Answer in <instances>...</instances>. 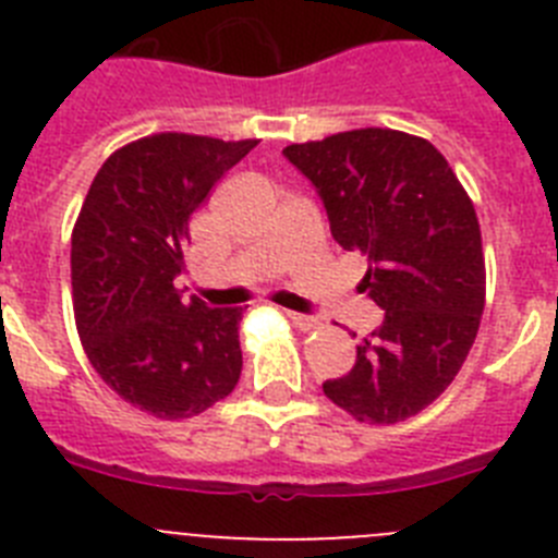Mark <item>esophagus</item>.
Returning a JSON list of instances; mask_svg holds the SVG:
<instances>
[{"label": "esophagus", "instance_id": "34e87169", "mask_svg": "<svg viewBox=\"0 0 558 558\" xmlns=\"http://www.w3.org/2000/svg\"><path fill=\"white\" fill-rule=\"evenodd\" d=\"M288 318L295 324V327L302 329V332H310V329H318V318H313V315L290 313V310H288Z\"/></svg>", "mask_w": 558, "mask_h": 558}]
</instances>
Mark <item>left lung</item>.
<instances>
[{
	"label": "left lung",
	"mask_w": 558,
	"mask_h": 558,
	"mask_svg": "<svg viewBox=\"0 0 558 558\" xmlns=\"http://www.w3.org/2000/svg\"><path fill=\"white\" fill-rule=\"evenodd\" d=\"M284 156L322 195L335 243L368 259L357 290L386 310L324 393L357 422H405L445 393L481 327L475 206L430 142L391 128L332 133Z\"/></svg>",
	"instance_id": "left-lung-1"
}]
</instances>
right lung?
<instances>
[{"label": "right lung", "instance_id": "1", "mask_svg": "<svg viewBox=\"0 0 558 558\" xmlns=\"http://www.w3.org/2000/svg\"><path fill=\"white\" fill-rule=\"evenodd\" d=\"M256 140L153 133L95 175L72 229L81 343L111 391L156 418H192L234 391L243 307L181 302L190 218Z\"/></svg>", "mask_w": 558, "mask_h": 558}]
</instances>
